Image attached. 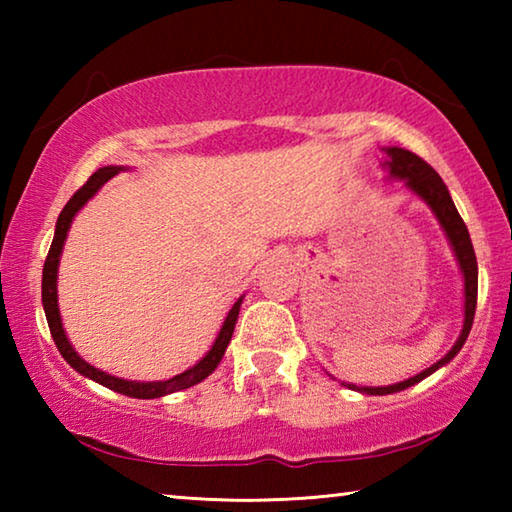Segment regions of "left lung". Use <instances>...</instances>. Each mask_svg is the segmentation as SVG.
<instances>
[{"label": "left lung", "mask_w": 512, "mask_h": 512, "mask_svg": "<svg viewBox=\"0 0 512 512\" xmlns=\"http://www.w3.org/2000/svg\"><path fill=\"white\" fill-rule=\"evenodd\" d=\"M386 155H388L386 167H388V171H391V176L402 178L411 192L424 198V203L431 207L433 214L438 216L440 225H443V230L447 232V239L454 248L456 259H458V264H461V271L465 277V323H463L461 336H458V341L454 343V348L449 350L438 363H433L431 368L422 370L420 375L400 381V384L379 386V388H357L354 384H345V386L357 388V391L368 393V395H391L397 391H404V388L418 384V381H422L424 377H429L431 372H436L440 366H445V363L452 361L456 354L461 352L463 343L467 341V334H470V329H472L474 311H476V291H479V268H476V255H474L470 232H467V225L463 223L461 214H458L452 196H449L447 187L443 183V178L438 176L436 169H433L431 164H427L420 158V155H415L411 151L397 149V146H388Z\"/></svg>", "instance_id": "left-lung-1"}]
</instances>
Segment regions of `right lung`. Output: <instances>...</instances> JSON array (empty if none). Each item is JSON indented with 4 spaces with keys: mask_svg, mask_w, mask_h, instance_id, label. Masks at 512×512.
<instances>
[{
    "mask_svg": "<svg viewBox=\"0 0 512 512\" xmlns=\"http://www.w3.org/2000/svg\"><path fill=\"white\" fill-rule=\"evenodd\" d=\"M117 171H121V167H103L99 171H94L92 176L88 178V183H85L81 189H76V194L69 198L67 205L63 207V212H60L58 221H56V235H54V241H51V248L47 253V259H45V268H42V307H45V316H47V323H49L51 339H54L58 352L63 354V359L76 372H81V375L99 381V384L110 388V391H117V393L128 395V397H137V400H153V397H162V395H169V393H176V391H185V388L198 384V381H203L207 375H212L214 368L219 366V361L223 359V352H225V348H228V343L232 339V332H235L239 307H241V300H244V298H239L235 305H232L230 314H228V318H225V323L221 327L219 336H216L212 350L207 352L194 368L180 372V375L171 377L167 381H128V379L106 375V372H101L94 366H90V363H85L79 357V354L74 352L72 345H69L63 323H60L58 291H56L58 262H60V253H63V244L67 239V230H69V225H72L74 214L79 212L81 207L88 203L94 194L99 192V187L103 183H108V180L115 176Z\"/></svg>",
    "mask_w": 512,
    "mask_h": 512,
    "instance_id": "1",
    "label": "right lung"
}]
</instances>
